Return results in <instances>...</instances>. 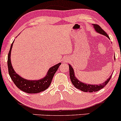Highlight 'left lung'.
<instances>
[{"mask_svg":"<svg viewBox=\"0 0 121 121\" xmlns=\"http://www.w3.org/2000/svg\"><path fill=\"white\" fill-rule=\"evenodd\" d=\"M95 30L97 33H100V34L104 35L105 36L107 37L108 38H109L108 35L105 32L104 30H103L102 28L99 25L97 24H93ZM69 74H70V78L71 81H72V84L75 87H76L77 88L79 89L81 91H84V92H96L102 89L105 86L107 85L108 83L109 82V81H110V78H111L112 75L110 76L108 79H107V81H106L104 83L99 84V85H91V84H88L80 82L78 79H77L75 78L74 75V72L73 69L72 67L70 65H69Z\"/></svg>","mask_w":121,"mask_h":121,"instance_id":"1","label":"left lung"}]
</instances>
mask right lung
I'll return each instance as SVG.
<instances>
[{
	"mask_svg": "<svg viewBox=\"0 0 121 121\" xmlns=\"http://www.w3.org/2000/svg\"><path fill=\"white\" fill-rule=\"evenodd\" d=\"M13 43V42L12 43L11 48H10L8 55V61H7L8 73L13 82L17 87V88L21 90V91L29 93V94H36V93L40 92L46 90L47 88H48L49 85L51 83L53 75L59 69V67L61 65V63L51 67L49 69L47 74L43 79L38 80V81H30V80L24 79L14 72L12 66L11 62V52Z\"/></svg>",
	"mask_w": 121,
	"mask_h": 121,
	"instance_id": "add662e5",
	"label": "right lung"
}]
</instances>
